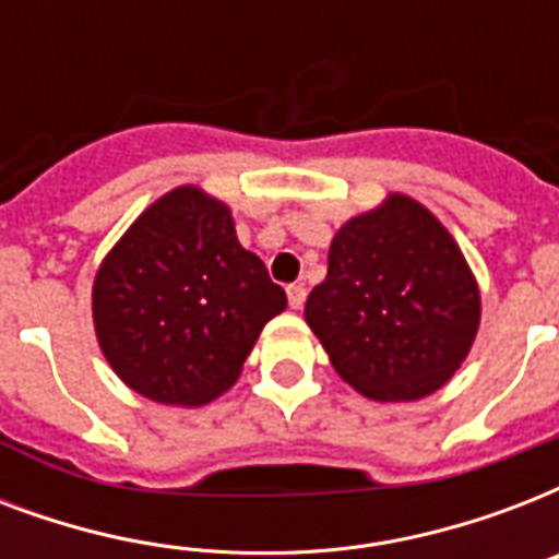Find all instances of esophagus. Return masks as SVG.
Here are the masks:
<instances>
[{
	"instance_id": "34e87169",
	"label": "esophagus",
	"mask_w": 559,
	"mask_h": 559,
	"mask_svg": "<svg viewBox=\"0 0 559 559\" xmlns=\"http://www.w3.org/2000/svg\"><path fill=\"white\" fill-rule=\"evenodd\" d=\"M287 298H289V307H293V310H301V307H305L307 289L301 287V284H289V287H287Z\"/></svg>"
}]
</instances>
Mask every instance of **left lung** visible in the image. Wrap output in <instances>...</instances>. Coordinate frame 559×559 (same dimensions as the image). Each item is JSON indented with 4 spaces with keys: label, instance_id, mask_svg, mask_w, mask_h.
Listing matches in <instances>:
<instances>
[{
    "label": "left lung",
    "instance_id": "1",
    "mask_svg": "<svg viewBox=\"0 0 559 559\" xmlns=\"http://www.w3.org/2000/svg\"><path fill=\"white\" fill-rule=\"evenodd\" d=\"M307 324L333 368L371 400H417L450 380L478 331V287L438 219L408 197L333 237Z\"/></svg>",
    "mask_w": 559,
    "mask_h": 559
}]
</instances>
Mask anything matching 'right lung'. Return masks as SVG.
I'll use <instances>...</instances> for the list:
<instances>
[{
    "label": "right lung",
    "mask_w": 559,
    "mask_h": 559,
    "mask_svg": "<svg viewBox=\"0 0 559 559\" xmlns=\"http://www.w3.org/2000/svg\"><path fill=\"white\" fill-rule=\"evenodd\" d=\"M287 307L223 202L177 188L135 219L98 270L92 313L121 380L168 406H202L237 380Z\"/></svg>",
    "instance_id": "add662e5"
}]
</instances>
